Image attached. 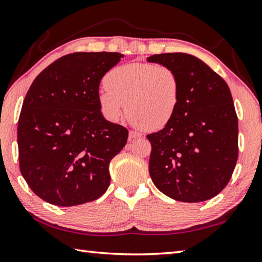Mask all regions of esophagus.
Segmentation results:
<instances>
[{
  "instance_id": "34e87169",
  "label": "esophagus",
  "mask_w": 262,
  "mask_h": 262,
  "mask_svg": "<svg viewBox=\"0 0 262 262\" xmlns=\"http://www.w3.org/2000/svg\"><path fill=\"white\" fill-rule=\"evenodd\" d=\"M139 137H141V134H140V133L134 132V130H130V132H129V140L139 139Z\"/></svg>"
}]
</instances>
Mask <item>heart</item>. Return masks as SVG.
<instances>
[{
  "instance_id": "heart-1",
  "label": "heart",
  "mask_w": 262,
  "mask_h": 262,
  "mask_svg": "<svg viewBox=\"0 0 262 262\" xmlns=\"http://www.w3.org/2000/svg\"><path fill=\"white\" fill-rule=\"evenodd\" d=\"M98 93L99 108L116 122L125 111L137 126L158 130L172 121L179 107L181 84L177 72L164 65L128 63L108 71Z\"/></svg>"
}]
</instances>
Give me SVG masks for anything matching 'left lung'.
<instances>
[{
	"label": "left lung",
	"mask_w": 262,
	"mask_h": 262,
	"mask_svg": "<svg viewBox=\"0 0 262 262\" xmlns=\"http://www.w3.org/2000/svg\"><path fill=\"white\" fill-rule=\"evenodd\" d=\"M146 60L174 70L181 84L172 121L146 136L152 146V182L179 202L215 197L229 182L238 158V119L229 87L192 55L169 52Z\"/></svg>",
	"instance_id": "left-lung-1"
}]
</instances>
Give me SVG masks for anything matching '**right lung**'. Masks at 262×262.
I'll return each mask as SVG.
<instances>
[{
    "label": "right lung",
    "instance_id": "obj_1",
    "mask_svg": "<svg viewBox=\"0 0 262 262\" xmlns=\"http://www.w3.org/2000/svg\"><path fill=\"white\" fill-rule=\"evenodd\" d=\"M119 52H73L31 84L18 121L19 167L36 196L56 206L93 202L110 185L108 166L128 130L107 121L98 103L104 74Z\"/></svg>",
    "mask_w": 262,
    "mask_h": 262
}]
</instances>
